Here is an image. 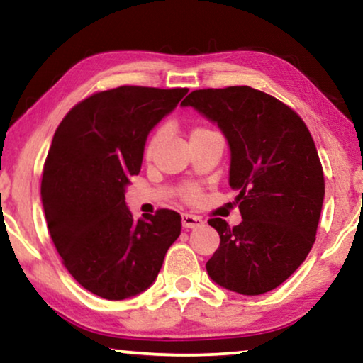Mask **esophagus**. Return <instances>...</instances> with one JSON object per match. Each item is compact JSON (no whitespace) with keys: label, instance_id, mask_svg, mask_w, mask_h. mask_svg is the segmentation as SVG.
<instances>
[{"label":"esophagus","instance_id":"obj_1","mask_svg":"<svg viewBox=\"0 0 363 363\" xmlns=\"http://www.w3.org/2000/svg\"><path fill=\"white\" fill-rule=\"evenodd\" d=\"M203 225V218L196 215H190V213H183L182 215V226L190 230V228H198Z\"/></svg>","mask_w":363,"mask_h":363}]
</instances>
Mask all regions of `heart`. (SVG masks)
Listing matches in <instances>:
<instances>
[{
  "mask_svg": "<svg viewBox=\"0 0 363 363\" xmlns=\"http://www.w3.org/2000/svg\"><path fill=\"white\" fill-rule=\"evenodd\" d=\"M206 132H211V130H210V128H205V127L193 128L190 140H191V138L198 137V135H203V133H206ZM160 142H162V132H155V133H152L150 137H148V140L145 143V150H143V152H145V158H148V160L153 158L155 152L158 150V145H160ZM183 196H185V200H188V201H196L198 198H200V190H198V186H195V185H188V186H185V190H183Z\"/></svg>",
  "mask_w": 363,
  "mask_h": 363,
  "instance_id": "b5f03b06",
  "label": "heart"
}]
</instances>
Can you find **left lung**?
I'll return each instance as SVG.
<instances>
[{
	"instance_id": "left-lung-1",
	"label": "left lung",
	"mask_w": 363,
	"mask_h": 363,
	"mask_svg": "<svg viewBox=\"0 0 363 363\" xmlns=\"http://www.w3.org/2000/svg\"><path fill=\"white\" fill-rule=\"evenodd\" d=\"M182 106L226 137L230 186L242 218L233 228L221 218L208 221L220 235L208 276L242 296L276 289L309 255L324 203V172L306 123L286 104L247 86L193 91Z\"/></svg>"
}]
</instances>
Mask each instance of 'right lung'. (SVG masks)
Segmentation results:
<instances>
[{
    "label": "right lung",
    "mask_w": 363,
    "mask_h": 363,
    "mask_svg": "<svg viewBox=\"0 0 363 363\" xmlns=\"http://www.w3.org/2000/svg\"><path fill=\"white\" fill-rule=\"evenodd\" d=\"M188 89L122 86L74 106L54 133L41 182L48 230L64 266L108 301L140 294L157 279L182 230L173 210L135 221L125 203L152 128Z\"/></svg>",
    "instance_id": "1"
}]
</instances>
